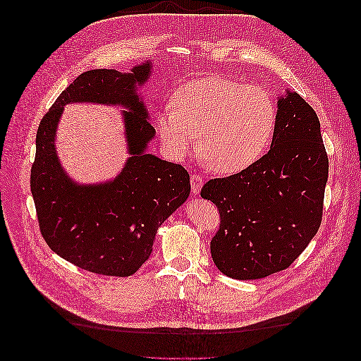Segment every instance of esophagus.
<instances>
[{"label": "esophagus", "instance_id": "1", "mask_svg": "<svg viewBox=\"0 0 361 361\" xmlns=\"http://www.w3.org/2000/svg\"><path fill=\"white\" fill-rule=\"evenodd\" d=\"M202 178L200 175H192L191 176V190H192V194L194 195H198L201 188H202Z\"/></svg>", "mask_w": 361, "mask_h": 361}]
</instances>
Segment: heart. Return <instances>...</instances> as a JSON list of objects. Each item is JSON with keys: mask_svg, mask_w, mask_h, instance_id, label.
I'll list each match as a JSON object with an SVG mask.
<instances>
[{"mask_svg": "<svg viewBox=\"0 0 361 361\" xmlns=\"http://www.w3.org/2000/svg\"><path fill=\"white\" fill-rule=\"evenodd\" d=\"M173 107L157 116L166 151L182 159L195 142L204 160L220 175H235L259 160L276 128V104L257 85L202 78L185 83L171 98Z\"/></svg>", "mask_w": 361, "mask_h": 361, "instance_id": "b5f03b06", "label": "heart"}]
</instances>
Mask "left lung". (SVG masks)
I'll return each mask as SVG.
<instances>
[{"mask_svg": "<svg viewBox=\"0 0 361 361\" xmlns=\"http://www.w3.org/2000/svg\"><path fill=\"white\" fill-rule=\"evenodd\" d=\"M276 106V128L266 156L241 173L209 180L201 190L221 219L210 244L213 262L238 281L286 269L322 221L329 161L319 117L289 88Z\"/></svg>", "mask_w": 361, "mask_h": 361, "instance_id": "obj_1", "label": "left lung"}]
</instances>
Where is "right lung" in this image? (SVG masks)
Returning <instances> with one entry per match:
<instances>
[{
	"mask_svg": "<svg viewBox=\"0 0 361 361\" xmlns=\"http://www.w3.org/2000/svg\"><path fill=\"white\" fill-rule=\"evenodd\" d=\"M152 60L130 72L97 68L78 76L44 116L37 132L30 191L48 247L72 264L106 276H130L152 252L167 217L188 200V171L148 152L156 136L140 88L152 75ZM68 104L122 106L130 157L113 179L82 184L62 167L55 136Z\"/></svg>",
	"mask_w": 361,
	"mask_h": 361,
	"instance_id": "obj_1",
	"label": "right lung"
}]
</instances>
